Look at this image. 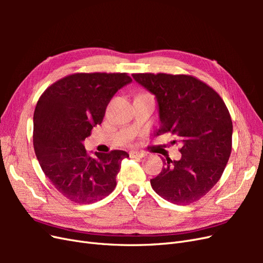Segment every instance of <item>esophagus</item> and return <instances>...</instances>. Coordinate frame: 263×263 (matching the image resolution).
Masks as SVG:
<instances>
[{
	"mask_svg": "<svg viewBox=\"0 0 263 263\" xmlns=\"http://www.w3.org/2000/svg\"><path fill=\"white\" fill-rule=\"evenodd\" d=\"M129 156L132 158H142L145 157L146 154L144 153V151H139V150H132L129 153Z\"/></svg>",
	"mask_w": 263,
	"mask_h": 263,
	"instance_id": "obj_1",
	"label": "esophagus"
}]
</instances>
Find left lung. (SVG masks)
<instances>
[{"label":"left lung","instance_id":"obj_1","mask_svg":"<svg viewBox=\"0 0 263 263\" xmlns=\"http://www.w3.org/2000/svg\"><path fill=\"white\" fill-rule=\"evenodd\" d=\"M133 78L157 99L161 122L157 135L171 133L182 144L180 160L166 158L161 172L150 180L151 186L173 204L198 201L218 182L232 153L228 108L216 91L192 76L134 73Z\"/></svg>","mask_w":263,"mask_h":263}]
</instances>
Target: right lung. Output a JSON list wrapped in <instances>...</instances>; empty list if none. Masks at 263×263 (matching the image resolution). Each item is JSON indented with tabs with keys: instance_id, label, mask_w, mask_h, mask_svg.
Returning a JSON list of instances; mask_svg holds the SVG:
<instances>
[{
	"instance_id": "obj_1",
	"label": "right lung",
	"mask_w": 263,
	"mask_h": 263,
	"mask_svg": "<svg viewBox=\"0 0 263 263\" xmlns=\"http://www.w3.org/2000/svg\"><path fill=\"white\" fill-rule=\"evenodd\" d=\"M132 82L127 73H74L51 84L34 112L33 142L45 176L68 200L91 204L114 191L123 150L86 153L83 140L100 125L114 94Z\"/></svg>"
}]
</instances>
